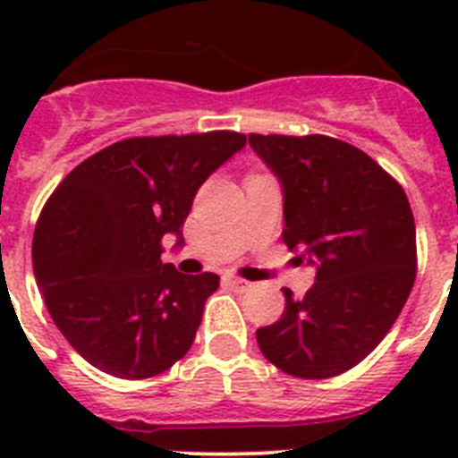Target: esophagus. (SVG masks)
<instances>
[{"mask_svg": "<svg viewBox=\"0 0 458 458\" xmlns=\"http://www.w3.org/2000/svg\"><path fill=\"white\" fill-rule=\"evenodd\" d=\"M225 284L226 286H232V289H236V291H248L250 286V282L248 279H242V277H236V275H225Z\"/></svg>", "mask_w": 458, "mask_h": 458, "instance_id": "34e87169", "label": "esophagus"}]
</instances>
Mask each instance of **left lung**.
Instances as JSON below:
<instances>
[{"label": "left lung", "mask_w": 458, "mask_h": 458, "mask_svg": "<svg viewBox=\"0 0 458 458\" xmlns=\"http://www.w3.org/2000/svg\"><path fill=\"white\" fill-rule=\"evenodd\" d=\"M284 190L286 248L317 266L305 298L259 327L268 362L295 378H333L367 358L402 314L418 273L403 188L365 151L327 135H250Z\"/></svg>", "instance_id": "8db88e82"}]
</instances>
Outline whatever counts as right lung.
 I'll use <instances>...</instances> for the list:
<instances>
[{
    "label": "right lung",
    "instance_id": "obj_1",
    "mask_svg": "<svg viewBox=\"0 0 458 458\" xmlns=\"http://www.w3.org/2000/svg\"><path fill=\"white\" fill-rule=\"evenodd\" d=\"M245 141L233 131L131 137L56 185L31 261L52 321L89 365L141 380L188 353L220 277L163 264V238L183 245L194 194Z\"/></svg>",
    "mask_w": 458,
    "mask_h": 458
}]
</instances>
